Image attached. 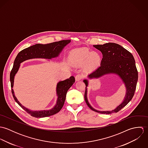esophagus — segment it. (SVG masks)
I'll return each instance as SVG.
<instances>
[{
	"label": "esophagus",
	"instance_id": "34e87169",
	"mask_svg": "<svg viewBox=\"0 0 148 148\" xmlns=\"http://www.w3.org/2000/svg\"><path fill=\"white\" fill-rule=\"evenodd\" d=\"M83 75L81 74H78L75 76V80L76 82H79L80 80H81L83 79Z\"/></svg>",
	"mask_w": 148,
	"mask_h": 148
}]
</instances>
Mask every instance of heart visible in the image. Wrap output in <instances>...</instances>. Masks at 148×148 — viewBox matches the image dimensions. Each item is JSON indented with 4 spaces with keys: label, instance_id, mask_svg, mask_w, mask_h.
I'll list each match as a JSON object with an SVG mask.
<instances>
[{
    "label": "heart",
    "instance_id": "obj_1",
    "mask_svg": "<svg viewBox=\"0 0 148 148\" xmlns=\"http://www.w3.org/2000/svg\"><path fill=\"white\" fill-rule=\"evenodd\" d=\"M99 60V55L87 49H79L74 51L72 55L71 62L76 66H81L85 64L87 68L95 65Z\"/></svg>",
    "mask_w": 148,
    "mask_h": 148
}]
</instances>
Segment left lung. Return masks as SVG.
<instances>
[{
    "label": "left lung",
    "mask_w": 148,
    "mask_h": 148,
    "mask_svg": "<svg viewBox=\"0 0 148 148\" xmlns=\"http://www.w3.org/2000/svg\"><path fill=\"white\" fill-rule=\"evenodd\" d=\"M95 48L100 51L103 54L100 66L90 73L88 77L90 79H98L108 74L118 75L122 80L126 89V93L123 102L112 110L100 111L94 109L89 103L87 98V86L88 80H83L86 85L84 99L87 106L92 110L103 114L117 113L123 108L132 99L138 80V72L132 54L120 45L108 42L103 45H94Z\"/></svg>",
    "instance_id": "obj_1"
}]
</instances>
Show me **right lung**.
Returning <instances> with one entry per match:
<instances>
[{"label": "right lung", "mask_w": 148, "mask_h": 148, "mask_svg": "<svg viewBox=\"0 0 148 148\" xmlns=\"http://www.w3.org/2000/svg\"><path fill=\"white\" fill-rule=\"evenodd\" d=\"M70 42V40H66L47 44H36L22 50L16 57L13 68L10 73V82L12 88L11 92L15 101L32 116L41 118L50 116L58 113L63 106L67 91L73 84H74L75 79L73 76H71L69 79L63 81H60L58 83L56 90L58 98L56 104L52 108L48 110H32L21 105L15 96L14 91L12 89L15 76L19 69L21 66L20 64L25 60L32 59H45L49 60L52 58H57L62 52L64 48Z\"/></svg>", "instance_id": "add662e5"}]
</instances>
